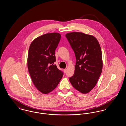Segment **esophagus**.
<instances>
[{
  "mask_svg": "<svg viewBox=\"0 0 126 126\" xmlns=\"http://www.w3.org/2000/svg\"><path fill=\"white\" fill-rule=\"evenodd\" d=\"M66 71H67V69L66 68L64 69V72L65 73H66Z\"/></svg>",
  "mask_w": 126,
  "mask_h": 126,
  "instance_id": "1",
  "label": "esophagus"
}]
</instances>
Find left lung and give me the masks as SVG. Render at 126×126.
Wrapping results in <instances>:
<instances>
[{
    "label": "left lung",
    "mask_w": 126,
    "mask_h": 126,
    "mask_svg": "<svg viewBox=\"0 0 126 126\" xmlns=\"http://www.w3.org/2000/svg\"><path fill=\"white\" fill-rule=\"evenodd\" d=\"M76 56L75 73L69 80L73 86L83 94L95 86L102 68V50L96 38L80 32L66 34Z\"/></svg>",
    "instance_id": "obj_1"
}]
</instances>
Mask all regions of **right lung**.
I'll use <instances>...</instances> for the list:
<instances>
[{
  "mask_svg": "<svg viewBox=\"0 0 126 126\" xmlns=\"http://www.w3.org/2000/svg\"><path fill=\"white\" fill-rule=\"evenodd\" d=\"M60 38L59 33H47L36 38L29 48L27 65L31 78L37 89L44 94L54 90L63 76L54 64Z\"/></svg>",
  "mask_w": 126,
  "mask_h": 126,
  "instance_id": "1",
  "label": "right lung"
}]
</instances>
